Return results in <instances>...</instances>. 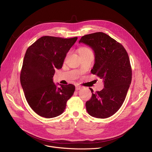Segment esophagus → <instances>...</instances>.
I'll use <instances>...</instances> for the list:
<instances>
[{
	"label": "esophagus",
	"instance_id": "1",
	"mask_svg": "<svg viewBox=\"0 0 152 152\" xmlns=\"http://www.w3.org/2000/svg\"><path fill=\"white\" fill-rule=\"evenodd\" d=\"M82 88V87L81 86H80V85H76V90H80Z\"/></svg>",
	"mask_w": 152,
	"mask_h": 152
}]
</instances>
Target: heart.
Segmentation results:
<instances>
[{"label":"heart","mask_w":152,"mask_h":152,"mask_svg":"<svg viewBox=\"0 0 152 152\" xmlns=\"http://www.w3.org/2000/svg\"><path fill=\"white\" fill-rule=\"evenodd\" d=\"M90 50L88 48H85V47H82L81 48L79 49V52H83V51H86V50Z\"/></svg>","instance_id":"heart-1"}]
</instances>
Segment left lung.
Masks as SVG:
<instances>
[{
	"instance_id": "8db88e82",
	"label": "left lung",
	"mask_w": 152,
	"mask_h": 152,
	"mask_svg": "<svg viewBox=\"0 0 152 152\" xmlns=\"http://www.w3.org/2000/svg\"><path fill=\"white\" fill-rule=\"evenodd\" d=\"M79 42L90 46L95 53L91 73L104 79V88L93 93L86 102L88 113L105 118L116 113L123 104L132 81V68L127 51L121 43L99 32L85 35Z\"/></svg>"
}]
</instances>
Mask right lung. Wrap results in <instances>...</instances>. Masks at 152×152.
<instances>
[{"label":"right lung","mask_w":152,"mask_h":152,"mask_svg":"<svg viewBox=\"0 0 152 152\" xmlns=\"http://www.w3.org/2000/svg\"><path fill=\"white\" fill-rule=\"evenodd\" d=\"M77 37L43 36L30 46L25 53L20 73V82L32 110L41 117L50 118L61 115L75 86L53 82L55 69L62 68L66 55Z\"/></svg>","instance_id":"right-lung-1"}]
</instances>
